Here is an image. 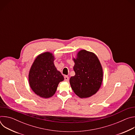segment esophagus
Listing matches in <instances>:
<instances>
[{
	"label": "esophagus",
	"instance_id": "34e87169",
	"mask_svg": "<svg viewBox=\"0 0 135 135\" xmlns=\"http://www.w3.org/2000/svg\"><path fill=\"white\" fill-rule=\"evenodd\" d=\"M64 79H65V81H69V77L68 76H65Z\"/></svg>",
	"mask_w": 135,
	"mask_h": 135
}]
</instances>
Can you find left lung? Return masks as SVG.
<instances>
[{"label": "left lung", "mask_w": 135, "mask_h": 135, "mask_svg": "<svg viewBox=\"0 0 135 135\" xmlns=\"http://www.w3.org/2000/svg\"><path fill=\"white\" fill-rule=\"evenodd\" d=\"M75 75L70 79L71 89L80 98H87L99 89L103 81V69L97 56L86 50H81L74 59Z\"/></svg>", "instance_id": "obj_1"}]
</instances>
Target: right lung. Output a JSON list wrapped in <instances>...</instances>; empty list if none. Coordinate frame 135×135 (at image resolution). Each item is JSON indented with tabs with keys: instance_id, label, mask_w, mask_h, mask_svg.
<instances>
[{
	"instance_id": "1",
	"label": "right lung",
	"mask_w": 135,
	"mask_h": 135,
	"mask_svg": "<svg viewBox=\"0 0 135 135\" xmlns=\"http://www.w3.org/2000/svg\"><path fill=\"white\" fill-rule=\"evenodd\" d=\"M54 56L50 52L38 55L29 74V82L32 91L38 95L48 98L55 93L60 82L64 78L54 64Z\"/></svg>"
}]
</instances>
